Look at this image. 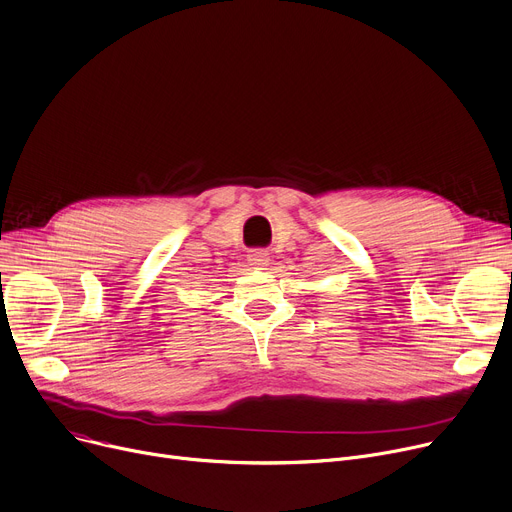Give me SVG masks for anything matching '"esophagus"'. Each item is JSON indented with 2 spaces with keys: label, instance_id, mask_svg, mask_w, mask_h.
I'll return each mask as SVG.
<instances>
[{
  "label": "esophagus",
  "instance_id": "1",
  "mask_svg": "<svg viewBox=\"0 0 512 512\" xmlns=\"http://www.w3.org/2000/svg\"><path fill=\"white\" fill-rule=\"evenodd\" d=\"M247 261H249L251 267H255V270H265V267L270 265V253L263 251V249H255V251L249 253Z\"/></svg>",
  "mask_w": 512,
  "mask_h": 512
}]
</instances>
